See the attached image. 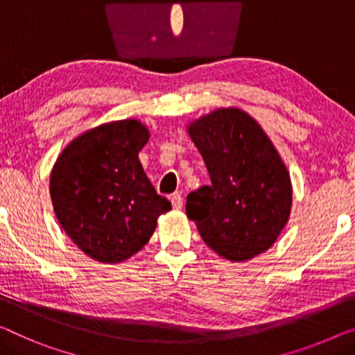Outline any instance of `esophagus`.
<instances>
[{
  "label": "esophagus",
  "mask_w": 355,
  "mask_h": 355,
  "mask_svg": "<svg viewBox=\"0 0 355 355\" xmlns=\"http://www.w3.org/2000/svg\"><path fill=\"white\" fill-rule=\"evenodd\" d=\"M171 202H172V207L175 209V210H180L183 207V198H182V194L180 193H173L172 196H171Z\"/></svg>",
  "instance_id": "34e87169"
}]
</instances>
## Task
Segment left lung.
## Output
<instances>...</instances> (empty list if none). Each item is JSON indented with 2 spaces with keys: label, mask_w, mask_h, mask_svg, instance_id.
Segmentation results:
<instances>
[{
  "label": "left lung",
  "mask_w": 355,
  "mask_h": 355,
  "mask_svg": "<svg viewBox=\"0 0 355 355\" xmlns=\"http://www.w3.org/2000/svg\"><path fill=\"white\" fill-rule=\"evenodd\" d=\"M210 184L187 196V215L211 250L247 261L274 245L292 211L287 166L247 111L216 108L187 124Z\"/></svg>",
  "instance_id": "8db88e82"
}]
</instances>
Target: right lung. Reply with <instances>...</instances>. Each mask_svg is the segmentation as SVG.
<instances>
[{
	"label": "right lung",
	"instance_id": "1",
	"mask_svg": "<svg viewBox=\"0 0 355 355\" xmlns=\"http://www.w3.org/2000/svg\"><path fill=\"white\" fill-rule=\"evenodd\" d=\"M148 140L141 121H110L81 132L54 162L49 191L57 220L95 261L116 264L135 255L172 209L139 159Z\"/></svg>",
	"mask_w": 355,
	"mask_h": 355
}]
</instances>
